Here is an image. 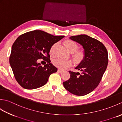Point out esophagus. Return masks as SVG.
<instances>
[{"label":"esophagus","mask_w":122,"mask_h":122,"mask_svg":"<svg viewBox=\"0 0 122 122\" xmlns=\"http://www.w3.org/2000/svg\"><path fill=\"white\" fill-rule=\"evenodd\" d=\"M58 72H60V73H61V72H63V70H61V69H58Z\"/></svg>","instance_id":"34e87169"}]
</instances>
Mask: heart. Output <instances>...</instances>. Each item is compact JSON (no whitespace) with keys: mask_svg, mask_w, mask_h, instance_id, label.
Returning a JSON list of instances; mask_svg holds the SVG:
<instances>
[{"mask_svg":"<svg viewBox=\"0 0 122 122\" xmlns=\"http://www.w3.org/2000/svg\"><path fill=\"white\" fill-rule=\"evenodd\" d=\"M57 44H54L50 48V52L53 55L55 52V49ZM64 45L70 52L72 53V56L73 60L76 63H80L85 58V52L83 50H77L79 46L73 41L66 40L64 42ZM53 63L54 66L60 69H64L72 65V61L70 60H65L61 58H56L53 59Z\"/></svg>","mask_w":122,"mask_h":122,"instance_id":"heart-1","label":"heart"}]
</instances>
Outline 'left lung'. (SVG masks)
<instances>
[{
	"label": "left lung",
	"instance_id": "left-lung-1",
	"mask_svg": "<svg viewBox=\"0 0 122 122\" xmlns=\"http://www.w3.org/2000/svg\"><path fill=\"white\" fill-rule=\"evenodd\" d=\"M70 39L83 46L85 58L76 68L81 72L69 71L70 78L63 82V86L74 95H85L95 89L102 80L107 66L108 52L102 42L87 35L72 36Z\"/></svg>",
	"mask_w": 122,
	"mask_h": 122
}]
</instances>
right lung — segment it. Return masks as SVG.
Here are the masks:
<instances>
[{"instance_id": "1", "label": "right lung", "mask_w": 122, "mask_h": 122, "mask_svg": "<svg viewBox=\"0 0 122 122\" xmlns=\"http://www.w3.org/2000/svg\"><path fill=\"white\" fill-rule=\"evenodd\" d=\"M64 37L37 30L17 38L12 46L9 62L15 80L22 87L32 90L42 86L50 75L57 71L50 63L49 53L52 45ZM40 58L47 62L44 67L37 62Z\"/></svg>"}]
</instances>
